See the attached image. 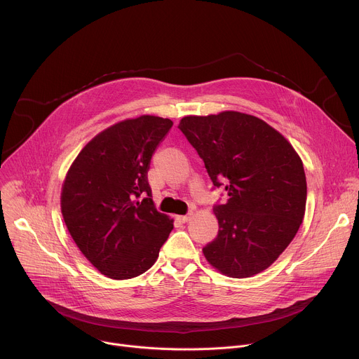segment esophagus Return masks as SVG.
I'll list each match as a JSON object with an SVG mask.
<instances>
[{
	"label": "esophagus",
	"mask_w": 359,
	"mask_h": 359,
	"mask_svg": "<svg viewBox=\"0 0 359 359\" xmlns=\"http://www.w3.org/2000/svg\"><path fill=\"white\" fill-rule=\"evenodd\" d=\"M189 219H190V216H177V220L180 223H186V222H189Z\"/></svg>",
	"instance_id": "esophagus-1"
}]
</instances>
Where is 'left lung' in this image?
I'll return each instance as SVG.
<instances>
[{
    "label": "left lung",
    "instance_id": "1",
    "mask_svg": "<svg viewBox=\"0 0 359 359\" xmlns=\"http://www.w3.org/2000/svg\"><path fill=\"white\" fill-rule=\"evenodd\" d=\"M179 129L229 198L213 208L217 237L203 247L224 276L269 269L295 237L305 213L304 166L290 142L264 121L234 111L184 116Z\"/></svg>",
    "mask_w": 359,
    "mask_h": 359
}]
</instances>
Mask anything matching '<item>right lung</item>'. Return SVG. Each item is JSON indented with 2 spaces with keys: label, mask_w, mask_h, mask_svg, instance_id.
Wrapping results in <instances>:
<instances>
[{
  "label": "right lung",
  "mask_w": 359,
  "mask_h": 359,
  "mask_svg": "<svg viewBox=\"0 0 359 359\" xmlns=\"http://www.w3.org/2000/svg\"><path fill=\"white\" fill-rule=\"evenodd\" d=\"M172 126L170 119L150 115L115 123L68 170L61 193L65 224L85 257L109 278L149 270L173 229L153 204L147 182L150 159Z\"/></svg>",
  "instance_id": "1"
}]
</instances>
